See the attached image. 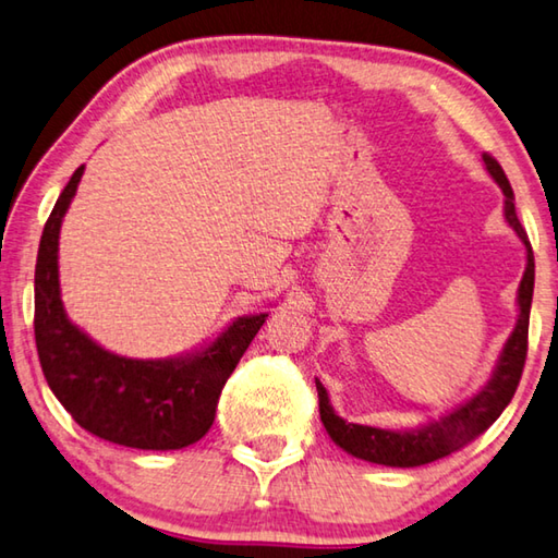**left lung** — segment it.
<instances>
[{"label": "left lung", "instance_id": "1", "mask_svg": "<svg viewBox=\"0 0 558 558\" xmlns=\"http://www.w3.org/2000/svg\"><path fill=\"white\" fill-rule=\"evenodd\" d=\"M489 175L497 180V185L505 193V217L511 230L519 234V240L526 246V271L519 284V322L514 331L505 343V351L499 355V363L485 388L477 396L470 398L468 403L450 410L435 423L420 427V430L410 433H396V430H380V427L371 425H355L345 423L343 417L333 413L331 403H328V392L316 380L318 390V413H322V423L331 440L343 447L353 458L388 464V468H420V464L435 462L447 454L462 450L464 445L480 437L487 427L501 415V410L509 405L514 398L519 380H522L524 361H526V339H529V312H532V294H534V252L529 244L526 230L519 222L514 209V193L501 170L499 162L492 155H482Z\"/></svg>", "mask_w": 558, "mask_h": 558}]
</instances>
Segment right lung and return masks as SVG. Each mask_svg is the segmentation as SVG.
Segmentation results:
<instances>
[{"label":"right lung","mask_w":558,"mask_h":558,"mask_svg":"<svg viewBox=\"0 0 558 558\" xmlns=\"http://www.w3.org/2000/svg\"><path fill=\"white\" fill-rule=\"evenodd\" d=\"M84 166L76 168L44 225L34 271V336L53 396L100 440L138 450H180L215 423L219 392L269 314L242 316L205 351L135 361L100 349L69 322L59 291V230Z\"/></svg>","instance_id":"obj_1"}]
</instances>
